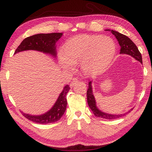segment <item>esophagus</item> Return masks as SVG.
<instances>
[{
	"label": "esophagus",
	"instance_id": "1",
	"mask_svg": "<svg viewBox=\"0 0 152 152\" xmlns=\"http://www.w3.org/2000/svg\"><path fill=\"white\" fill-rule=\"evenodd\" d=\"M78 82V80H77V79H76V78H74L73 80H72V82L70 83V88H73L74 87V86L76 84V83H77Z\"/></svg>",
	"mask_w": 152,
	"mask_h": 152
}]
</instances>
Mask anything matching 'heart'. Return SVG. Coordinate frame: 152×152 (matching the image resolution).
I'll use <instances>...</instances> for the list:
<instances>
[{
    "label": "heart",
    "mask_w": 152,
    "mask_h": 152,
    "mask_svg": "<svg viewBox=\"0 0 152 152\" xmlns=\"http://www.w3.org/2000/svg\"><path fill=\"white\" fill-rule=\"evenodd\" d=\"M115 51V42L110 37L81 34L66 42L59 53V63L65 70L80 64L83 72L96 74L110 64Z\"/></svg>",
    "instance_id": "1"
}]
</instances>
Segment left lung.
<instances>
[{"mask_svg": "<svg viewBox=\"0 0 152 152\" xmlns=\"http://www.w3.org/2000/svg\"><path fill=\"white\" fill-rule=\"evenodd\" d=\"M105 31H111V33L115 37L116 39L118 41L119 46L121 47L120 54L129 55V56L134 58L136 60L138 61L141 63H142V59L141 53H140V51L138 50L136 45L134 44L133 42L129 38L125 36L124 34L118 33V32L115 31L110 29H106ZM91 83L92 81L89 82L88 89V91H87V100H88V103L90 109L91 110L93 114L96 116V117L104 118L106 119H114L121 118L122 116L127 114L129 112H130L133 109L132 108L129 110L128 112L121 114H110L100 110L96 104V101L92 91Z\"/></svg>", "mask_w": 152, "mask_h": 152, "instance_id": "1", "label": "left lung"}]
</instances>
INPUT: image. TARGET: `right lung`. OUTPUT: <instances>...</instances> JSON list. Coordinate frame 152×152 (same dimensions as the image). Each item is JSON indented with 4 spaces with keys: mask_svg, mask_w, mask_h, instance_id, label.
I'll return each instance as SVG.
<instances>
[{
    "mask_svg": "<svg viewBox=\"0 0 152 152\" xmlns=\"http://www.w3.org/2000/svg\"><path fill=\"white\" fill-rule=\"evenodd\" d=\"M62 35L63 33H53L37 34L28 37L21 42L20 45L15 50L14 54L27 50H36L56 57V42ZM69 90L70 87L69 85L64 86L52 108L45 114L34 115L21 112L23 115L28 120L37 124H47L57 121L61 118L66 110L67 105L66 95Z\"/></svg>",
    "mask_w": 152,
    "mask_h": 152,
    "instance_id": "right-lung-1",
    "label": "right lung"
}]
</instances>
